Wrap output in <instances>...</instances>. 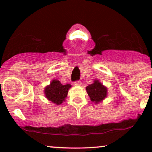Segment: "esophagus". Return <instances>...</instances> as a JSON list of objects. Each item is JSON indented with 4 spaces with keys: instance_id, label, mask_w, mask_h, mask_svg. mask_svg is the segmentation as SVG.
Returning <instances> with one entry per match:
<instances>
[{
    "instance_id": "esophagus-1",
    "label": "esophagus",
    "mask_w": 152,
    "mask_h": 152,
    "mask_svg": "<svg viewBox=\"0 0 152 152\" xmlns=\"http://www.w3.org/2000/svg\"><path fill=\"white\" fill-rule=\"evenodd\" d=\"M74 85L76 86H81V81H76L74 82Z\"/></svg>"
}]
</instances>
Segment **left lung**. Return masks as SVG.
I'll list each match as a JSON object with an SVG mask.
<instances>
[{"mask_svg":"<svg viewBox=\"0 0 152 152\" xmlns=\"http://www.w3.org/2000/svg\"><path fill=\"white\" fill-rule=\"evenodd\" d=\"M86 90L91 101L96 104L102 102L107 96V88L99 80H95L92 84L88 85Z\"/></svg>","mask_w":152,"mask_h":152,"instance_id":"obj_1","label":"left lung"}]
</instances>
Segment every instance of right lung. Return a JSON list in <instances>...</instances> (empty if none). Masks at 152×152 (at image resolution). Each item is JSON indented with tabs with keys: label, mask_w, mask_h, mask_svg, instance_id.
I'll return each instance as SVG.
<instances>
[{
	"label": "right lung",
	"mask_w": 152,
	"mask_h": 152,
	"mask_svg": "<svg viewBox=\"0 0 152 152\" xmlns=\"http://www.w3.org/2000/svg\"><path fill=\"white\" fill-rule=\"evenodd\" d=\"M71 87V84L63 85L58 80L54 79L50 82V85L45 88L44 94L50 102L56 105H60L63 102H65L68 91Z\"/></svg>",
	"instance_id": "right-lung-1"
}]
</instances>
